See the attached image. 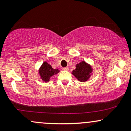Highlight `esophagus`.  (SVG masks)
I'll use <instances>...</instances> for the list:
<instances>
[{
  "instance_id": "1",
  "label": "esophagus",
  "mask_w": 131,
  "mask_h": 131,
  "mask_svg": "<svg viewBox=\"0 0 131 131\" xmlns=\"http://www.w3.org/2000/svg\"><path fill=\"white\" fill-rule=\"evenodd\" d=\"M63 70H64V71H68L69 70V68L68 67L63 68Z\"/></svg>"
}]
</instances>
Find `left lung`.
<instances>
[{"label": "left lung", "instance_id": "1", "mask_svg": "<svg viewBox=\"0 0 131 131\" xmlns=\"http://www.w3.org/2000/svg\"><path fill=\"white\" fill-rule=\"evenodd\" d=\"M93 69L89 64L82 61L76 65V69L73 70L72 74L81 82H85L92 74Z\"/></svg>", "mask_w": 131, "mask_h": 131}]
</instances>
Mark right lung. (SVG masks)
<instances>
[{
    "label": "right lung",
    "mask_w": 131,
    "mask_h": 131,
    "mask_svg": "<svg viewBox=\"0 0 131 131\" xmlns=\"http://www.w3.org/2000/svg\"><path fill=\"white\" fill-rule=\"evenodd\" d=\"M60 71L58 69L52 68V66L48 63L47 61H44L40 66L39 70V74L40 79L44 82H49L50 80V78L53 75L57 74Z\"/></svg>",
    "instance_id": "add662e5"
}]
</instances>
